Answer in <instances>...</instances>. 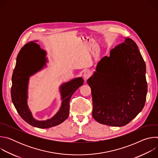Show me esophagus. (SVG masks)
I'll return each mask as SVG.
<instances>
[{
	"mask_svg": "<svg viewBox=\"0 0 158 158\" xmlns=\"http://www.w3.org/2000/svg\"><path fill=\"white\" fill-rule=\"evenodd\" d=\"M91 72L89 71H85L83 74V77L85 80H87V79H89L90 77H91Z\"/></svg>",
	"mask_w": 158,
	"mask_h": 158,
	"instance_id": "34e87169",
	"label": "esophagus"
}]
</instances>
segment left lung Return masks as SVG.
Listing matches in <instances>:
<instances>
[{
    "mask_svg": "<svg viewBox=\"0 0 158 158\" xmlns=\"http://www.w3.org/2000/svg\"><path fill=\"white\" fill-rule=\"evenodd\" d=\"M146 70L137 44L129 38L102 58L87 81L91 89L94 119L120 127L136 118L146 99Z\"/></svg>",
    "mask_w": 158,
    "mask_h": 158,
    "instance_id": "8db88e82",
    "label": "left lung"
}]
</instances>
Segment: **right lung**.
<instances>
[{
    "instance_id": "obj_1",
    "label": "right lung",
    "mask_w": 158,
    "mask_h": 158,
    "mask_svg": "<svg viewBox=\"0 0 158 158\" xmlns=\"http://www.w3.org/2000/svg\"><path fill=\"white\" fill-rule=\"evenodd\" d=\"M46 52L41 49L37 43L32 41L25 44L19 52L14 68L11 87L12 101L20 116L30 125L39 128H49L63 123L69 114V101L76 90L83 84L82 77L76 78L62 84L60 87L62 104L57 113L46 121H37L31 114L27 104V85L29 77L40 70L46 62ZM42 57L43 64L41 69H35V63Z\"/></svg>"
}]
</instances>
